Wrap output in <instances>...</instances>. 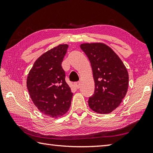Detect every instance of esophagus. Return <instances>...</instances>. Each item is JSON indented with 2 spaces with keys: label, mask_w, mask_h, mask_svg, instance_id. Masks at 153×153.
Listing matches in <instances>:
<instances>
[{
  "label": "esophagus",
  "mask_w": 153,
  "mask_h": 153,
  "mask_svg": "<svg viewBox=\"0 0 153 153\" xmlns=\"http://www.w3.org/2000/svg\"><path fill=\"white\" fill-rule=\"evenodd\" d=\"M74 85H75V86H76V87L78 89V88H79V87H80V82H75L74 83Z\"/></svg>",
  "instance_id": "obj_1"
}]
</instances>
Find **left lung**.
Wrapping results in <instances>:
<instances>
[{"label":"left lung","mask_w":153,"mask_h":153,"mask_svg":"<svg viewBox=\"0 0 153 153\" xmlns=\"http://www.w3.org/2000/svg\"><path fill=\"white\" fill-rule=\"evenodd\" d=\"M80 47L90 62L94 80L89 107L98 113H110L120 105L128 91L127 69L117 54L104 44H82Z\"/></svg>","instance_id":"8db88e82"}]
</instances>
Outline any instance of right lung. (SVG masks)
<instances>
[{
	"label": "right lung",
	"instance_id": "obj_1",
	"mask_svg": "<svg viewBox=\"0 0 153 153\" xmlns=\"http://www.w3.org/2000/svg\"><path fill=\"white\" fill-rule=\"evenodd\" d=\"M67 48V45H59L44 53L36 61L27 78L33 104L40 112L53 118L67 113L73 97L61 66Z\"/></svg>",
	"mask_w": 153,
	"mask_h": 153
}]
</instances>
